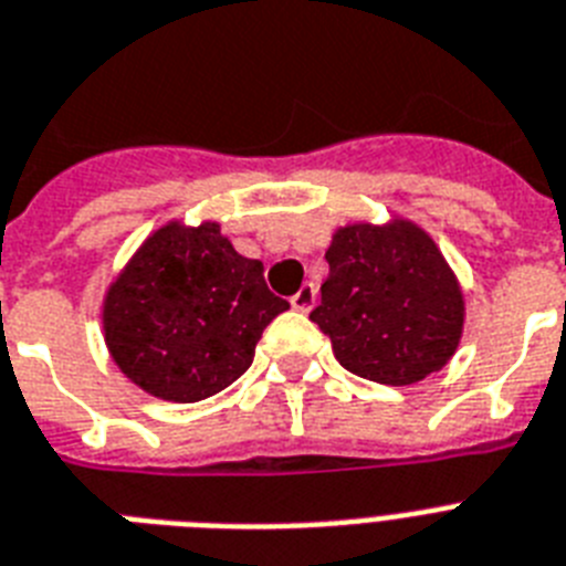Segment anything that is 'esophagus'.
Masks as SVG:
<instances>
[{
    "mask_svg": "<svg viewBox=\"0 0 566 566\" xmlns=\"http://www.w3.org/2000/svg\"><path fill=\"white\" fill-rule=\"evenodd\" d=\"M291 305L296 307L298 314H307V311L316 305V287H314V284H302V287L296 291V296L291 298Z\"/></svg>",
    "mask_w": 566,
    "mask_h": 566,
    "instance_id": "esophagus-1",
    "label": "esophagus"
}]
</instances>
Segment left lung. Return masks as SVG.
I'll list each match as a JSON object with an SVG mask.
<instances>
[{"instance_id":"8db88e82","label":"left lung","mask_w":566,"mask_h":566,"mask_svg":"<svg viewBox=\"0 0 566 566\" xmlns=\"http://www.w3.org/2000/svg\"><path fill=\"white\" fill-rule=\"evenodd\" d=\"M323 302L311 311L339 366L357 378L407 387L442 369L462 334V293L430 235L412 223L339 229Z\"/></svg>"}]
</instances>
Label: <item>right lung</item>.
<instances>
[{
	"label": "right lung",
	"mask_w": 566,
	"mask_h": 566,
	"mask_svg": "<svg viewBox=\"0 0 566 566\" xmlns=\"http://www.w3.org/2000/svg\"><path fill=\"white\" fill-rule=\"evenodd\" d=\"M287 307L270 293L264 264L238 255L218 223H168L109 287L104 334L133 384L195 403L250 369L261 331Z\"/></svg>",
	"instance_id": "add662e5"
}]
</instances>
